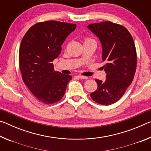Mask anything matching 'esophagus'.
<instances>
[{
  "label": "esophagus",
  "mask_w": 151,
  "mask_h": 151,
  "mask_svg": "<svg viewBox=\"0 0 151 151\" xmlns=\"http://www.w3.org/2000/svg\"><path fill=\"white\" fill-rule=\"evenodd\" d=\"M76 77H77V78H80V79H87V78H88V77H86V76H81V75H78V76H76Z\"/></svg>",
  "instance_id": "obj_1"
}]
</instances>
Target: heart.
I'll use <instances>...</instances> for the list:
<instances>
[{
  "label": "heart",
  "instance_id": "obj_1",
  "mask_svg": "<svg viewBox=\"0 0 151 151\" xmlns=\"http://www.w3.org/2000/svg\"><path fill=\"white\" fill-rule=\"evenodd\" d=\"M91 40H93L91 39H89V38H86V39H85V40H84V43L85 42H87L88 41H91Z\"/></svg>",
  "mask_w": 151,
  "mask_h": 151
}]
</instances>
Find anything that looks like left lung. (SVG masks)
Returning <instances> with one entry per match:
<instances>
[{"label":"left lung","mask_w":151,"mask_h":151,"mask_svg":"<svg viewBox=\"0 0 151 151\" xmlns=\"http://www.w3.org/2000/svg\"><path fill=\"white\" fill-rule=\"evenodd\" d=\"M88 29L100 40L106 81L95 79L98 87L91 93L96 103L109 105L119 101L133 80L137 52L133 39L126 28L110 21L89 24Z\"/></svg>","instance_id":"8db88e82"}]
</instances>
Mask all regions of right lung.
Instances as JSON below:
<instances>
[{
	"mask_svg": "<svg viewBox=\"0 0 151 151\" xmlns=\"http://www.w3.org/2000/svg\"><path fill=\"white\" fill-rule=\"evenodd\" d=\"M75 24L49 20L29 29L20 43L19 65L25 85L42 103L50 104L63 98L72 76L54 70L52 61Z\"/></svg>",
	"mask_w": 151,
	"mask_h": 151,
	"instance_id": "add662e5",
	"label": "right lung"
}]
</instances>
